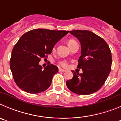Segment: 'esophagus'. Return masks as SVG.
I'll use <instances>...</instances> for the list:
<instances>
[{"label":"esophagus","mask_w":121,"mask_h":121,"mask_svg":"<svg viewBox=\"0 0 121 121\" xmlns=\"http://www.w3.org/2000/svg\"><path fill=\"white\" fill-rule=\"evenodd\" d=\"M59 71H62V72H65V70H64V69H62V68H59Z\"/></svg>","instance_id":"1"}]
</instances>
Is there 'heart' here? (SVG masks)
Masks as SVG:
<instances>
[{"instance_id": "1", "label": "heart", "mask_w": 121, "mask_h": 121, "mask_svg": "<svg viewBox=\"0 0 121 121\" xmlns=\"http://www.w3.org/2000/svg\"><path fill=\"white\" fill-rule=\"evenodd\" d=\"M75 42H76L74 40H73V39H70V40H68V46L71 45H72L73 43H75ZM59 64L61 66H62V67H67V63L66 62H64V61L60 62Z\"/></svg>"}]
</instances>
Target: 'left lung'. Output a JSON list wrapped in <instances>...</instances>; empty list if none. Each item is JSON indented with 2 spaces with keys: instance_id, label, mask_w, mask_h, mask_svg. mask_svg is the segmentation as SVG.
Listing matches in <instances>:
<instances>
[{
  "instance_id": "obj_1",
  "label": "left lung",
  "mask_w": 121,
  "mask_h": 121,
  "mask_svg": "<svg viewBox=\"0 0 121 121\" xmlns=\"http://www.w3.org/2000/svg\"><path fill=\"white\" fill-rule=\"evenodd\" d=\"M79 40L81 55L78 68L83 73L72 71L73 77L66 82L71 91L80 95L94 93L104 84L112 68V53L102 38L88 30L70 31Z\"/></svg>"
}]
</instances>
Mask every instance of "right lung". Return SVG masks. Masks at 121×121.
<instances>
[{
	"instance_id": "right-lung-1",
	"label": "right lung",
	"mask_w": 121,
	"mask_h": 121,
	"mask_svg": "<svg viewBox=\"0 0 121 121\" xmlns=\"http://www.w3.org/2000/svg\"><path fill=\"white\" fill-rule=\"evenodd\" d=\"M68 31L36 29L21 36L13 49L9 65L16 84L19 88L32 94L48 88L58 68L48 64L44 69L39 65L41 58L51 53L57 42Z\"/></svg>"
}]
</instances>
